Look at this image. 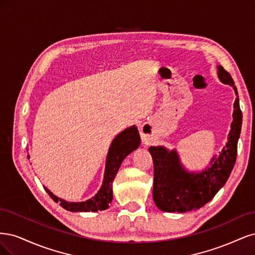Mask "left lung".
<instances>
[{
	"instance_id": "left-lung-1",
	"label": "left lung",
	"mask_w": 255,
	"mask_h": 255,
	"mask_svg": "<svg viewBox=\"0 0 255 255\" xmlns=\"http://www.w3.org/2000/svg\"><path fill=\"white\" fill-rule=\"evenodd\" d=\"M217 70L221 83L233 87L237 95L231 75L221 65H218ZM242 122L243 114L237 96L228 142L218 157L214 155L210 166L201 172L185 170L175 149L168 150L164 146L149 147L153 160L152 197L161 211L184 213L199 209L214 198L234 167Z\"/></svg>"
}]
</instances>
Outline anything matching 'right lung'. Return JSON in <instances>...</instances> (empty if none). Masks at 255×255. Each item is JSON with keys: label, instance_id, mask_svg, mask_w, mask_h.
<instances>
[{"label": "right lung", "instance_id": "add662e5", "mask_svg": "<svg viewBox=\"0 0 255 255\" xmlns=\"http://www.w3.org/2000/svg\"><path fill=\"white\" fill-rule=\"evenodd\" d=\"M141 143V138L137 128L135 126H131L125 129L113 139V142L110 146L108 155L106 160V169L104 181L101 190L98 193L84 202H68L59 197L55 196L47 187L44 186L46 193L51 196V198L58 202L63 209L71 212H97L104 211L109 208V203H111L113 198L112 193V183L116 178L118 170L121 166V164L127 155L135 150ZM29 157V155H28Z\"/></svg>", "mask_w": 255, "mask_h": 255}]
</instances>
